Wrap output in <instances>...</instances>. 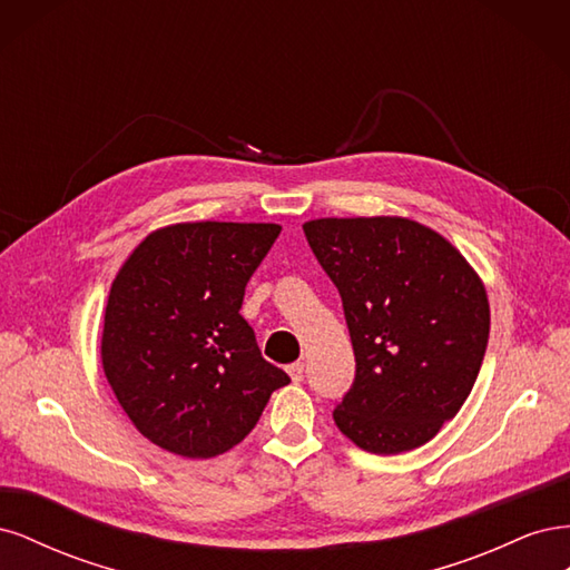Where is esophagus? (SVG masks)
Instances as JSON below:
<instances>
[{
	"label": "esophagus",
	"mask_w": 570,
	"mask_h": 570,
	"mask_svg": "<svg viewBox=\"0 0 570 570\" xmlns=\"http://www.w3.org/2000/svg\"><path fill=\"white\" fill-rule=\"evenodd\" d=\"M287 375H289L295 383H299L302 377H304V364H289V366H287Z\"/></svg>",
	"instance_id": "1"
}]
</instances>
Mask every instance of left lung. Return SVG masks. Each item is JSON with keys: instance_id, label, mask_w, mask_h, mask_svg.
I'll list each match as a JSON object with an SVG mask.
<instances>
[{"instance_id": "obj_1", "label": "left lung", "mask_w": 570, "mask_h": 570, "mask_svg": "<svg viewBox=\"0 0 570 570\" xmlns=\"http://www.w3.org/2000/svg\"><path fill=\"white\" fill-rule=\"evenodd\" d=\"M304 235L340 292L356 358L335 425L371 454L416 450L475 385L485 285L450 239L411 218H316Z\"/></svg>"}]
</instances>
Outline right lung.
Segmentation results:
<instances>
[{
  "label": "right lung",
  "mask_w": 570,
  "mask_h": 570,
  "mask_svg": "<svg viewBox=\"0 0 570 570\" xmlns=\"http://www.w3.org/2000/svg\"><path fill=\"white\" fill-rule=\"evenodd\" d=\"M278 223H176L149 233L109 289L101 366L132 425L166 452L212 459L243 442L289 383L239 316Z\"/></svg>",
  "instance_id": "obj_1"
}]
</instances>
